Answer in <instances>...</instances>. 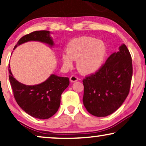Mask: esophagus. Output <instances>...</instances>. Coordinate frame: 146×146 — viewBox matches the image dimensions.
I'll return each instance as SVG.
<instances>
[{"mask_svg":"<svg viewBox=\"0 0 146 146\" xmlns=\"http://www.w3.org/2000/svg\"><path fill=\"white\" fill-rule=\"evenodd\" d=\"M70 79V81L71 82H74L77 81V80H78V77L76 75H72V76H71L70 79Z\"/></svg>","mask_w":146,"mask_h":146,"instance_id":"1","label":"esophagus"}]
</instances>
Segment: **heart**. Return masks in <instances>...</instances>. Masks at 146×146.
I'll list each match as a JSON object with an SVG mask.
<instances>
[{
  "label": "heart",
  "instance_id": "obj_1",
  "mask_svg": "<svg viewBox=\"0 0 146 146\" xmlns=\"http://www.w3.org/2000/svg\"><path fill=\"white\" fill-rule=\"evenodd\" d=\"M67 52L62 55L64 66L70 68L73 60H77L78 70L88 75L101 68L107 54V47L103 41L84 36L72 39L67 44Z\"/></svg>",
  "mask_w": 146,
  "mask_h": 146
}]
</instances>
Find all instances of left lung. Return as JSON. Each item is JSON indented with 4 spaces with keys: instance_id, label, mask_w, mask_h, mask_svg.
<instances>
[{
    "instance_id": "left-lung-1",
    "label": "left lung",
    "mask_w": 146,
    "mask_h": 146,
    "mask_svg": "<svg viewBox=\"0 0 146 146\" xmlns=\"http://www.w3.org/2000/svg\"><path fill=\"white\" fill-rule=\"evenodd\" d=\"M132 58L125 44L108 58L101 68L84 79L83 104L96 117H106L120 108L129 95Z\"/></svg>"
}]
</instances>
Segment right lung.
Listing matches in <instances>:
<instances>
[{
    "label": "right lung",
    "mask_w": 146,
    "mask_h": 146,
    "mask_svg": "<svg viewBox=\"0 0 146 146\" xmlns=\"http://www.w3.org/2000/svg\"><path fill=\"white\" fill-rule=\"evenodd\" d=\"M40 41L53 46L48 31H36L19 39L14 48L28 41ZM9 79L14 98L19 107L31 116L40 119H48L58 111L61 95L69 84L68 77L51 75L46 81L36 85H25L14 78L10 66Z\"/></svg>",
    "instance_id": "add662e5"
}]
</instances>
